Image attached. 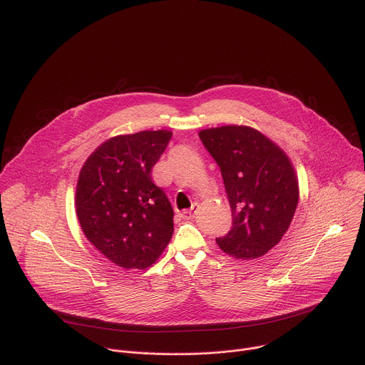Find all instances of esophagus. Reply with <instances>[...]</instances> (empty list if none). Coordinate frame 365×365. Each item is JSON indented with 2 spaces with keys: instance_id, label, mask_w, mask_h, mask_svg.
Here are the masks:
<instances>
[{
  "instance_id": "obj_1",
  "label": "esophagus",
  "mask_w": 365,
  "mask_h": 365,
  "mask_svg": "<svg viewBox=\"0 0 365 365\" xmlns=\"http://www.w3.org/2000/svg\"><path fill=\"white\" fill-rule=\"evenodd\" d=\"M196 207H197V205L193 203L190 210H186V211L180 212V218H183V220H192V218L195 217V214H196Z\"/></svg>"
}]
</instances>
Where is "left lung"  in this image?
<instances>
[{
	"label": "left lung",
	"instance_id": "8db88e82",
	"mask_svg": "<svg viewBox=\"0 0 365 365\" xmlns=\"http://www.w3.org/2000/svg\"><path fill=\"white\" fill-rule=\"evenodd\" d=\"M199 138L221 169L232 227L217 242L227 254L254 259L287 231L299 202V185L287 155L254 128L202 130Z\"/></svg>",
	"mask_w": 365,
	"mask_h": 365
}]
</instances>
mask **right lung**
Wrapping results in <instances>:
<instances>
[{
	"mask_svg": "<svg viewBox=\"0 0 365 365\" xmlns=\"http://www.w3.org/2000/svg\"><path fill=\"white\" fill-rule=\"evenodd\" d=\"M166 130L118 135L85 162L76 214L86 238L123 269H147L173 235V207L151 169L166 150Z\"/></svg>",
	"mask_w": 365,
	"mask_h": 365,
	"instance_id": "obj_1",
	"label": "right lung"
}]
</instances>
